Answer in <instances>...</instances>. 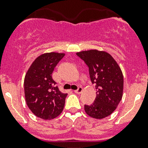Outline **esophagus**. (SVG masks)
I'll return each mask as SVG.
<instances>
[{"label": "esophagus", "mask_w": 148, "mask_h": 148, "mask_svg": "<svg viewBox=\"0 0 148 148\" xmlns=\"http://www.w3.org/2000/svg\"><path fill=\"white\" fill-rule=\"evenodd\" d=\"M82 91H83L82 87V86H79L78 89H77V90L74 91V92H75V93H77V94H81L82 92Z\"/></svg>", "instance_id": "esophagus-1"}]
</instances>
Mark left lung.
I'll return each instance as SVG.
<instances>
[{
  "mask_svg": "<svg viewBox=\"0 0 148 148\" xmlns=\"http://www.w3.org/2000/svg\"><path fill=\"white\" fill-rule=\"evenodd\" d=\"M77 55L89 67L90 79L97 89L95 102L84 105L85 112L93 118H104L116 110L122 99L124 79L120 67L110 53L103 51H83Z\"/></svg>",
  "mask_w": 148,
  "mask_h": 148,
  "instance_id": "obj_1",
  "label": "left lung"
}]
</instances>
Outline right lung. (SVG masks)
Masks as SVG:
<instances>
[{
	"mask_svg": "<svg viewBox=\"0 0 148 148\" xmlns=\"http://www.w3.org/2000/svg\"><path fill=\"white\" fill-rule=\"evenodd\" d=\"M64 53L50 52L40 55L31 64L24 79L26 104L36 117L51 120L63 111L67 94L60 92L51 74Z\"/></svg>",
	"mask_w": 148,
	"mask_h": 148,
	"instance_id": "1",
	"label": "right lung"
}]
</instances>
